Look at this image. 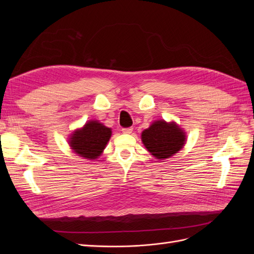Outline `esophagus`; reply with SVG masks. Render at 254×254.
Wrapping results in <instances>:
<instances>
[{
  "mask_svg": "<svg viewBox=\"0 0 254 254\" xmlns=\"http://www.w3.org/2000/svg\"><path fill=\"white\" fill-rule=\"evenodd\" d=\"M132 127H128V128H123L122 129V131H123V133H131L132 132Z\"/></svg>",
  "mask_w": 254,
  "mask_h": 254,
  "instance_id": "1",
  "label": "esophagus"
}]
</instances>
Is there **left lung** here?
Here are the masks:
<instances>
[{
	"instance_id": "8db88e82",
	"label": "left lung",
	"mask_w": 254,
	"mask_h": 254,
	"mask_svg": "<svg viewBox=\"0 0 254 254\" xmlns=\"http://www.w3.org/2000/svg\"><path fill=\"white\" fill-rule=\"evenodd\" d=\"M142 142L152 156L159 160L172 157L186 143V134L175 123L157 121L142 132Z\"/></svg>"
}]
</instances>
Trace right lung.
<instances>
[{"instance_id": "obj_1", "label": "right lung", "mask_w": 254, "mask_h": 254, "mask_svg": "<svg viewBox=\"0 0 254 254\" xmlns=\"http://www.w3.org/2000/svg\"><path fill=\"white\" fill-rule=\"evenodd\" d=\"M110 136V128L96 121H91L72 134L70 144L72 149L80 157L95 160L101 156Z\"/></svg>"}]
</instances>
